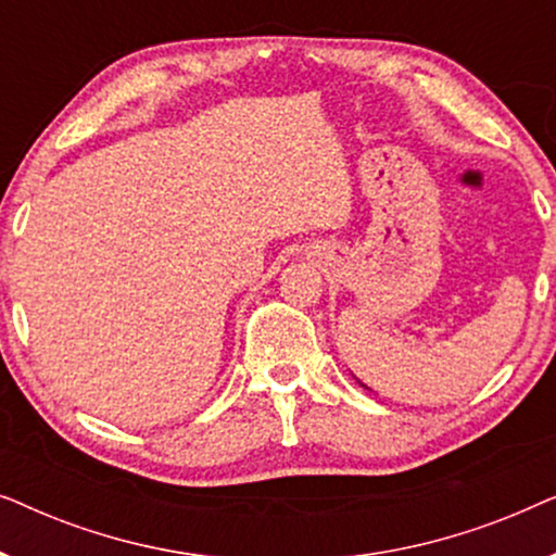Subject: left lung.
<instances>
[{
	"label": "left lung",
	"mask_w": 556,
	"mask_h": 556,
	"mask_svg": "<svg viewBox=\"0 0 556 556\" xmlns=\"http://www.w3.org/2000/svg\"><path fill=\"white\" fill-rule=\"evenodd\" d=\"M354 379H356V377H354ZM356 382H359V379H356ZM359 384L364 387V390H369V387H367V384H364V382H359Z\"/></svg>",
	"instance_id": "left-lung-1"
}]
</instances>
